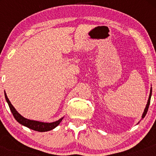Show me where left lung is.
Here are the masks:
<instances>
[{
    "label": "left lung",
    "instance_id": "1",
    "mask_svg": "<svg viewBox=\"0 0 156 156\" xmlns=\"http://www.w3.org/2000/svg\"><path fill=\"white\" fill-rule=\"evenodd\" d=\"M151 95H152V88L150 89V96H149V99H148L147 101V103L146 105V107L145 108H144V113H143L142 114V117H141V119H143L144 117H145V115L147 114V112L148 111V108H149V105H150V98H151Z\"/></svg>",
    "mask_w": 156,
    "mask_h": 156
}]
</instances>
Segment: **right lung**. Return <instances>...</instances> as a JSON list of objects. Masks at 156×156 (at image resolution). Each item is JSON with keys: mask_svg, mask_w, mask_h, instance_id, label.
Masks as SVG:
<instances>
[{"mask_svg": "<svg viewBox=\"0 0 156 156\" xmlns=\"http://www.w3.org/2000/svg\"><path fill=\"white\" fill-rule=\"evenodd\" d=\"M5 94V98H6V101L8 103L9 106L12 112V114H13L15 119L17 120L20 124L24 125V126L27 127V128H30V129L36 130V131L39 132H45V131H49V130H53V128H55V127L58 126L59 125V123L62 122L63 119V117L61 118L58 120L53 122H42L39 121H35V120H31V119H28L26 118L23 117V116H21L18 112L16 111L15 107L12 105L11 102L9 100V98H7V95L6 93H4Z\"/></svg>", "mask_w": 156, "mask_h": 156, "instance_id": "add662e5", "label": "right lung"}]
</instances>
